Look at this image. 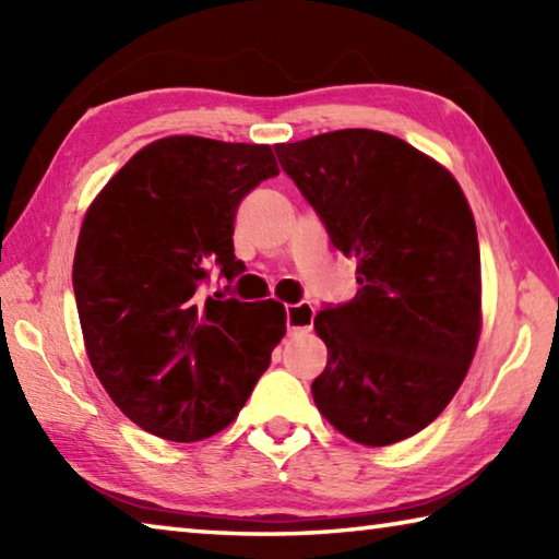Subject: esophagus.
<instances>
[{
  "mask_svg": "<svg viewBox=\"0 0 559 559\" xmlns=\"http://www.w3.org/2000/svg\"><path fill=\"white\" fill-rule=\"evenodd\" d=\"M316 320V308L308 300H300L296 306H286V325L288 333H298V330H310Z\"/></svg>",
  "mask_w": 559,
  "mask_h": 559,
  "instance_id": "1",
  "label": "esophagus"
}]
</instances>
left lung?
<instances>
[{"instance_id":"8db88e82","label":"left lung","mask_w":559,"mask_h":559,"mask_svg":"<svg viewBox=\"0 0 559 559\" xmlns=\"http://www.w3.org/2000/svg\"><path fill=\"white\" fill-rule=\"evenodd\" d=\"M281 169L357 261L353 300L325 306L328 365L310 392L347 439L390 447L437 419L480 333V253L466 197L447 169L377 130L273 147Z\"/></svg>"}]
</instances>
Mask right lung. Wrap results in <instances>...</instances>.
<instances>
[{"label":"right lung","instance_id":"add662e5","mask_svg":"<svg viewBox=\"0 0 559 559\" xmlns=\"http://www.w3.org/2000/svg\"><path fill=\"white\" fill-rule=\"evenodd\" d=\"M278 165L269 145L175 135L110 179L83 219L73 293L88 359L118 409L189 443L236 419L286 335L276 300L206 293L234 281L236 210Z\"/></svg>","mask_w":559,"mask_h":559}]
</instances>
